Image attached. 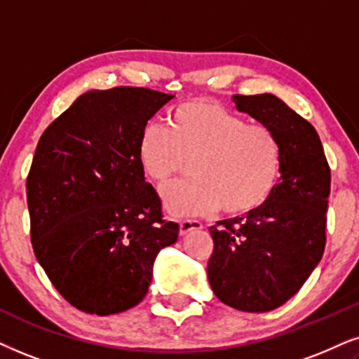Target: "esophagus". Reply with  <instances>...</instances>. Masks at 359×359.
<instances>
[{
    "instance_id": "34e87169",
    "label": "esophagus",
    "mask_w": 359,
    "mask_h": 359,
    "mask_svg": "<svg viewBox=\"0 0 359 359\" xmlns=\"http://www.w3.org/2000/svg\"><path fill=\"white\" fill-rule=\"evenodd\" d=\"M203 225L198 220H182L180 222V235H187L192 230H202Z\"/></svg>"
}]
</instances>
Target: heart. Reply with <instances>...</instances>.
<instances>
[{"label": "heart", "instance_id": "b5f03b06", "mask_svg": "<svg viewBox=\"0 0 359 359\" xmlns=\"http://www.w3.org/2000/svg\"><path fill=\"white\" fill-rule=\"evenodd\" d=\"M139 164L152 182L165 184L190 161L192 179L161 190L172 217H230L257 212L273 195L281 175V146L262 124L210 101L172 109L167 127L147 122L137 140Z\"/></svg>", "mask_w": 359, "mask_h": 359}]
</instances>
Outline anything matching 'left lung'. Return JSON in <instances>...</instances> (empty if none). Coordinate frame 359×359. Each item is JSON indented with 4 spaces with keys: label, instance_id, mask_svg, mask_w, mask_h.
<instances>
[{
    "label": "left lung",
    "instance_id": "obj_1",
    "mask_svg": "<svg viewBox=\"0 0 359 359\" xmlns=\"http://www.w3.org/2000/svg\"><path fill=\"white\" fill-rule=\"evenodd\" d=\"M233 102L276 135L281 175L262 208L208 229L207 275L222 303L263 313L287 303L323 257L331 172L315 127L281 99L237 94Z\"/></svg>",
    "mask_w": 359,
    "mask_h": 359
}]
</instances>
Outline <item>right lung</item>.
I'll use <instances>...</instances> for the list:
<instances>
[{"instance_id":"obj_1","label":"right lung","mask_w":359,"mask_h":359,"mask_svg":"<svg viewBox=\"0 0 359 359\" xmlns=\"http://www.w3.org/2000/svg\"><path fill=\"white\" fill-rule=\"evenodd\" d=\"M172 97L88 90L41 135L26 180L31 243L54 288L81 311L139 305L157 253L179 237L137 158L140 130Z\"/></svg>"}]
</instances>
